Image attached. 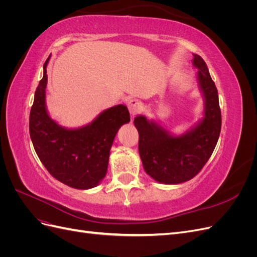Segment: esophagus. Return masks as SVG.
Segmentation results:
<instances>
[{
    "instance_id": "34e87169",
    "label": "esophagus",
    "mask_w": 257,
    "mask_h": 257,
    "mask_svg": "<svg viewBox=\"0 0 257 257\" xmlns=\"http://www.w3.org/2000/svg\"><path fill=\"white\" fill-rule=\"evenodd\" d=\"M127 107H128V111L131 113L132 116H134L138 113L142 112V109H143V106H142V103L139 102V100L137 99H131L128 104H127Z\"/></svg>"
}]
</instances>
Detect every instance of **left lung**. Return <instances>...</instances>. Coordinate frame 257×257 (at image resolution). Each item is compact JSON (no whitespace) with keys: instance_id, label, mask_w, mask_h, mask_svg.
I'll list each match as a JSON object with an SVG mask.
<instances>
[{"instance_id":"obj_1","label":"left lung","mask_w":257,"mask_h":257,"mask_svg":"<svg viewBox=\"0 0 257 257\" xmlns=\"http://www.w3.org/2000/svg\"><path fill=\"white\" fill-rule=\"evenodd\" d=\"M196 82L204 99L203 116L181 134L167 130L158 119L139 114V155L147 175L163 184H178L195 177L211 157L221 132V110L215 84L205 61L193 53Z\"/></svg>"}]
</instances>
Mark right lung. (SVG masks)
<instances>
[{"instance_id":"add662e5","label":"right lung","mask_w":257,"mask_h":257,"mask_svg":"<svg viewBox=\"0 0 257 257\" xmlns=\"http://www.w3.org/2000/svg\"><path fill=\"white\" fill-rule=\"evenodd\" d=\"M49 60L50 57L44 64V76L31 108V141L43 165L57 180L78 190L95 188L107 174L116 133L131 120L128 109L125 105H115L85 125L74 128L60 125L46 105Z\"/></svg>"}]
</instances>
